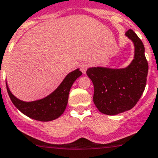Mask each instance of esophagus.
I'll list each match as a JSON object with an SVG mask.
<instances>
[{
  "label": "esophagus",
  "instance_id": "34e87169",
  "mask_svg": "<svg viewBox=\"0 0 158 158\" xmlns=\"http://www.w3.org/2000/svg\"><path fill=\"white\" fill-rule=\"evenodd\" d=\"M89 68V64H87V63H82L80 64V69H81V71L83 74H85L87 71V69Z\"/></svg>",
  "mask_w": 158,
  "mask_h": 158
}]
</instances>
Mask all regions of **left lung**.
<instances>
[{"label": "left lung", "instance_id": "left-lung-1", "mask_svg": "<svg viewBox=\"0 0 158 158\" xmlns=\"http://www.w3.org/2000/svg\"><path fill=\"white\" fill-rule=\"evenodd\" d=\"M125 35L135 45V56L126 68L92 67L86 71L94 86V104L106 115H117L132 109L146 86L148 64L144 46L132 29Z\"/></svg>", "mask_w": 158, "mask_h": 158}]
</instances>
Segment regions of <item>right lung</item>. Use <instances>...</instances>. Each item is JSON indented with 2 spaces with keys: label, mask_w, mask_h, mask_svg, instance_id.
I'll return each mask as SVG.
<instances>
[{
  "label": "right lung",
  "mask_w": 158,
  "mask_h": 158,
  "mask_svg": "<svg viewBox=\"0 0 158 158\" xmlns=\"http://www.w3.org/2000/svg\"><path fill=\"white\" fill-rule=\"evenodd\" d=\"M82 72L79 69L70 72L66 75L54 92L44 98L33 102H23L11 94L6 84L10 98L17 109L28 117L39 121H51L63 114L66 108L70 88Z\"/></svg>",
  "instance_id": "add662e5"
}]
</instances>
